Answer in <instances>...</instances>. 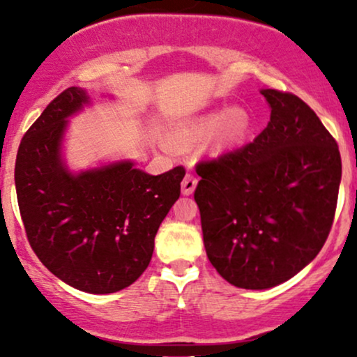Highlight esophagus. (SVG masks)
<instances>
[{
    "label": "esophagus",
    "mask_w": 357,
    "mask_h": 357,
    "mask_svg": "<svg viewBox=\"0 0 357 357\" xmlns=\"http://www.w3.org/2000/svg\"><path fill=\"white\" fill-rule=\"evenodd\" d=\"M196 184H198V179H196V176H192V174L184 176V179H183V183H181L183 195H186V196L192 195V191L196 190Z\"/></svg>",
    "instance_id": "1"
}]
</instances>
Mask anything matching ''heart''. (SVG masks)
Instances as JSON below:
<instances>
[{"mask_svg":"<svg viewBox=\"0 0 357 357\" xmlns=\"http://www.w3.org/2000/svg\"><path fill=\"white\" fill-rule=\"evenodd\" d=\"M248 130L250 116L247 110L223 107L179 126L171 134V142L179 149H188L210 137V147L218 153L243 141Z\"/></svg>","mask_w":357,"mask_h":357,"instance_id":"1","label":"heart"}]
</instances>
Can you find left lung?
Here are the masks:
<instances>
[{"instance_id":"1","label":"left lung","mask_w":357,"mask_h":357,"mask_svg":"<svg viewBox=\"0 0 357 357\" xmlns=\"http://www.w3.org/2000/svg\"><path fill=\"white\" fill-rule=\"evenodd\" d=\"M270 122L247 146L196 165L206 255L240 289L264 290L317 257L337 206L335 139L304 100L265 89Z\"/></svg>"}]
</instances>
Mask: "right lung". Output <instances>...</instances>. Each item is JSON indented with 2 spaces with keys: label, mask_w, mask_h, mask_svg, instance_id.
Wrapping results in <instances>:
<instances>
[{
  "label": "right lung",
  "mask_w": 357,
  "mask_h": 357,
  "mask_svg": "<svg viewBox=\"0 0 357 357\" xmlns=\"http://www.w3.org/2000/svg\"><path fill=\"white\" fill-rule=\"evenodd\" d=\"M84 104L87 92L68 87L26 130L16 154V198L30 247L53 275L82 292L112 294L147 268L186 171L151 176L122 161L72 174L60 146L67 119Z\"/></svg>",
  "instance_id": "1"
}]
</instances>
